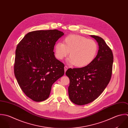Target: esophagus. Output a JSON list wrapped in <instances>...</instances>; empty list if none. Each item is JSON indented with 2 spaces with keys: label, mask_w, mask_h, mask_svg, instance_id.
Instances as JSON below:
<instances>
[{
  "label": "esophagus",
  "mask_w": 128,
  "mask_h": 128,
  "mask_svg": "<svg viewBox=\"0 0 128 128\" xmlns=\"http://www.w3.org/2000/svg\"><path fill=\"white\" fill-rule=\"evenodd\" d=\"M64 72H66V71L68 69V66H64Z\"/></svg>",
  "instance_id": "1"
}]
</instances>
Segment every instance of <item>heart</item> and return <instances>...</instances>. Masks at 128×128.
<instances>
[{
    "label": "heart",
    "instance_id": "heart-1",
    "mask_svg": "<svg viewBox=\"0 0 128 128\" xmlns=\"http://www.w3.org/2000/svg\"><path fill=\"white\" fill-rule=\"evenodd\" d=\"M98 52L97 43L78 35L66 37L64 43H57L54 46L55 56L62 60L69 54L68 62L78 68H83L90 64L95 58Z\"/></svg>",
    "mask_w": 128,
    "mask_h": 128
}]
</instances>
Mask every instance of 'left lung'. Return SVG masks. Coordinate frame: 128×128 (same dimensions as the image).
<instances>
[{
    "instance_id": "8db88e82",
    "label": "left lung",
    "mask_w": 128,
    "mask_h": 128,
    "mask_svg": "<svg viewBox=\"0 0 128 128\" xmlns=\"http://www.w3.org/2000/svg\"><path fill=\"white\" fill-rule=\"evenodd\" d=\"M90 36L96 40L99 46L94 60L85 67L70 68L66 72L70 81L68 88L70 99L78 105L88 104L97 98L109 83L112 76V50L102 38Z\"/></svg>"
}]
</instances>
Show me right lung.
Instances as JSON below:
<instances>
[{"label": "right lung", "mask_w": 128, "mask_h": 128, "mask_svg": "<svg viewBox=\"0 0 128 128\" xmlns=\"http://www.w3.org/2000/svg\"><path fill=\"white\" fill-rule=\"evenodd\" d=\"M64 35L56 29L32 31L17 46L14 74L23 92L34 101L48 98L52 86L64 74V64L53 52L56 42Z\"/></svg>", "instance_id": "obj_1"}]
</instances>
